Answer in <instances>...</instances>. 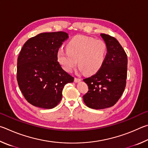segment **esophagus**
Here are the masks:
<instances>
[{
    "instance_id": "esophagus-1",
    "label": "esophagus",
    "mask_w": 148,
    "mask_h": 148,
    "mask_svg": "<svg viewBox=\"0 0 148 148\" xmlns=\"http://www.w3.org/2000/svg\"><path fill=\"white\" fill-rule=\"evenodd\" d=\"M81 81V79H79V78H77V77H75V79H74V81H75V82H80Z\"/></svg>"
}]
</instances>
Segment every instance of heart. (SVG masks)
Returning a JSON list of instances; mask_svg holds the SVG:
<instances>
[{
  "mask_svg": "<svg viewBox=\"0 0 148 148\" xmlns=\"http://www.w3.org/2000/svg\"><path fill=\"white\" fill-rule=\"evenodd\" d=\"M67 51L60 49L57 60L62 68L71 72L77 61L80 70L86 75L94 74L101 68L107 53L104 41L84 36H76L66 45Z\"/></svg>",
  "mask_w": 148,
  "mask_h": 148,
  "instance_id": "1",
  "label": "heart"
}]
</instances>
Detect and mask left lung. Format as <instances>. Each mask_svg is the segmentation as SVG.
Returning <instances> with one entry per match:
<instances>
[{
    "label": "left lung",
    "instance_id": "obj_1",
    "mask_svg": "<svg viewBox=\"0 0 148 148\" xmlns=\"http://www.w3.org/2000/svg\"><path fill=\"white\" fill-rule=\"evenodd\" d=\"M107 47L104 64L94 75L83 81L88 92L83 101L89 108L103 109L114 105L123 94L126 86L127 56L115 38L101 34Z\"/></svg>",
    "mask_w": 148,
    "mask_h": 148
}]
</instances>
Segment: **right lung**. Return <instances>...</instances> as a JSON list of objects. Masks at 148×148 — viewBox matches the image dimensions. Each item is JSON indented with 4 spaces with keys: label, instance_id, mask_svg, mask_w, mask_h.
I'll return each mask as SVG.
<instances>
[{
    "label": "right lung",
    "instance_id": "1",
    "mask_svg": "<svg viewBox=\"0 0 148 148\" xmlns=\"http://www.w3.org/2000/svg\"><path fill=\"white\" fill-rule=\"evenodd\" d=\"M68 38L64 32L39 34L26 41L17 58V80L23 95L35 107L51 109L74 78L62 68L57 53Z\"/></svg>",
    "mask_w": 148,
    "mask_h": 148
}]
</instances>
